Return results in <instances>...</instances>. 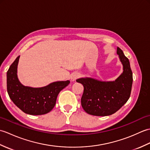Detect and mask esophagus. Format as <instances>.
<instances>
[{
	"mask_svg": "<svg viewBox=\"0 0 150 150\" xmlns=\"http://www.w3.org/2000/svg\"><path fill=\"white\" fill-rule=\"evenodd\" d=\"M79 77H80V74H79V73H77V72L73 73L71 76V80L72 81H75L77 80L78 78H79Z\"/></svg>",
	"mask_w": 150,
	"mask_h": 150,
	"instance_id": "1",
	"label": "esophagus"
}]
</instances>
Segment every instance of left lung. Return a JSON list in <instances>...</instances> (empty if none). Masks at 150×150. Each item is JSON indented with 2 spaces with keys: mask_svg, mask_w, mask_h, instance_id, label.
I'll list each match as a JSON object with an SVG mask.
<instances>
[{
  "mask_svg": "<svg viewBox=\"0 0 150 150\" xmlns=\"http://www.w3.org/2000/svg\"><path fill=\"white\" fill-rule=\"evenodd\" d=\"M117 53L123 65V73L112 82L99 81L91 78L77 79L84 86L81 105L87 113L107 116L115 113L125 104L131 94L133 74L128 59L119 47Z\"/></svg>",
  "mask_w": 150,
  "mask_h": 150,
  "instance_id": "8db88e82",
  "label": "left lung"
}]
</instances>
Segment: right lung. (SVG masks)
Instances as JSON below:
<instances>
[{
	"mask_svg": "<svg viewBox=\"0 0 150 150\" xmlns=\"http://www.w3.org/2000/svg\"><path fill=\"white\" fill-rule=\"evenodd\" d=\"M19 58L20 56L17 57L7 71V91L9 98L25 113L40 115L49 113L55 106L59 92L70 82H55L38 88L24 86L17 78Z\"/></svg>",
	"mask_w": 150,
	"mask_h": 150,
	"instance_id": "right-lung-1",
	"label": "right lung"
}]
</instances>
